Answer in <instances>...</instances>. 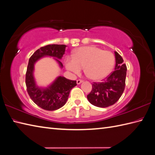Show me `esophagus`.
<instances>
[{
	"label": "esophagus",
	"instance_id": "esophagus-1",
	"mask_svg": "<svg viewBox=\"0 0 155 155\" xmlns=\"http://www.w3.org/2000/svg\"><path fill=\"white\" fill-rule=\"evenodd\" d=\"M82 82H83V81L81 80V79H78V80L77 81V84H80L81 83H82Z\"/></svg>",
	"mask_w": 155,
	"mask_h": 155
}]
</instances>
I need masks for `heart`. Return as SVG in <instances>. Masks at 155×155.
<instances>
[{
    "mask_svg": "<svg viewBox=\"0 0 155 155\" xmlns=\"http://www.w3.org/2000/svg\"><path fill=\"white\" fill-rule=\"evenodd\" d=\"M114 56L112 53L94 46L82 47L73 54V57L65 59L67 70L75 74L81 73L84 67L86 74L94 81L106 77L113 69Z\"/></svg>",
    "mask_w": 155,
    "mask_h": 155,
    "instance_id": "1",
    "label": "heart"
}]
</instances>
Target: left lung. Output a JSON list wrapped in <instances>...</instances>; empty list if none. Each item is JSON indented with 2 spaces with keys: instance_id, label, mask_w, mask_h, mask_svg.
I'll return each instance as SVG.
<instances>
[{
  "instance_id": "8db88e82",
  "label": "left lung",
  "mask_w": 155,
  "mask_h": 155,
  "mask_svg": "<svg viewBox=\"0 0 155 155\" xmlns=\"http://www.w3.org/2000/svg\"><path fill=\"white\" fill-rule=\"evenodd\" d=\"M116 66L109 76L101 82H93L92 89L87 98L92 105L99 107H106L113 105L120 98L124 91L127 67L124 59L115 51Z\"/></svg>"
}]
</instances>
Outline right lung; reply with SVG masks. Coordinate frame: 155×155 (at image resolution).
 <instances>
[{
    "instance_id": "add662e5",
    "label": "right lung",
    "mask_w": 155,
    "mask_h": 155,
    "mask_svg": "<svg viewBox=\"0 0 155 155\" xmlns=\"http://www.w3.org/2000/svg\"><path fill=\"white\" fill-rule=\"evenodd\" d=\"M66 47L65 45L57 44L41 47L35 51L29 59L26 73L27 91L34 102L44 110L53 111L63 107L67 101L71 90L77 85V81L60 76L48 87L45 88L38 87L35 84L33 74L34 64L41 57L50 56L55 57L54 59L62 68L63 65L59 59L63 57Z\"/></svg>"
}]
</instances>
